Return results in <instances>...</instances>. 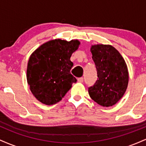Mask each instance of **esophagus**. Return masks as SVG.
Wrapping results in <instances>:
<instances>
[{"label": "esophagus", "mask_w": 146, "mask_h": 146, "mask_svg": "<svg viewBox=\"0 0 146 146\" xmlns=\"http://www.w3.org/2000/svg\"><path fill=\"white\" fill-rule=\"evenodd\" d=\"M78 81L79 82H84V78H79L78 79Z\"/></svg>", "instance_id": "34e87169"}]
</instances>
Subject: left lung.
I'll return each mask as SVG.
<instances>
[{"label": "left lung", "instance_id": "8db88e82", "mask_svg": "<svg viewBox=\"0 0 146 146\" xmlns=\"http://www.w3.org/2000/svg\"><path fill=\"white\" fill-rule=\"evenodd\" d=\"M90 51L98 79L88 88V93L98 104L112 106L123 97L128 87L127 65L119 52L111 45H93Z\"/></svg>", "mask_w": 146, "mask_h": 146}]
</instances>
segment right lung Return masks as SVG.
Masks as SVG:
<instances>
[{"instance_id":"obj_1","label":"right lung","mask_w":146,"mask_h":146,"mask_svg":"<svg viewBox=\"0 0 146 146\" xmlns=\"http://www.w3.org/2000/svg\"><path fill=\"white\" fill-rule=\"evenodd\" d=\"M80 44L77 40H53L42 44L31 55L27 80L38 101L46 105L55 104L76 82L70 72L73 66L70 58Z\"/></svg>"}]
</instances>
